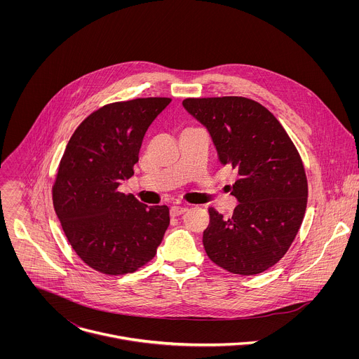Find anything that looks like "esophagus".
Instances as JSON below:
<instances>
[{
  "label": "esophagus",
  "mask_w": 359,
  "mask_h": 359,
  "mask_svg": "<svg viewBox=\"0 0 359 359\" xmlns=\"http://www.w3.org/2000/svg\"><path fill=\"white\" fill-rule=\"evenodd\" d=\"M187 210H188V207H187V205H172V207H171V210H170V212H171V215H172V217H175V215H181V214H184Z\"/></svg>",
  "instance_id": "obj_1"
}]
</instances>
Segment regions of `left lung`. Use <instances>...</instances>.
<instances>
[{"label":"left lung","instance_id":"obj_1","mask_svg":"<svg viewBox=\"0 0 359 359\" xmlns=\"http://www.w3.org/2000/svg\"><path fill=\"white\" fill-rule=\"evenodd\" d=\"M187 111L207 128L219 163L238 170L231 218L208 208L203 232L208 258L239 275L275 265L293 243L307 207L302 157L276 117L243 97L188 98Z\"/></svg>","mask_w":359,"mask_h":359}]
</instances>
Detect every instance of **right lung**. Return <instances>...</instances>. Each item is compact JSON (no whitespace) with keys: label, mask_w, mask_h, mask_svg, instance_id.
Segmentation results:
<instances>
[{"label":"right lung","mask_w":359,"mask_h":359,"mask_svg":"<svg viewBox=\"0 0 359 359\" xmlns=\"http://www.w3.org/2000/svg\"><path fill=\"white\" fill-rule=\"evenodd\" d=\"M171 102L138 98L106 104L72 135L52 188L63 232L88 266L124 275L149 262L170 225L167 205H147L117 191L134 175L147 130Z\"/></svg>","instance_id":"right-lung-1"}]
</instances>
